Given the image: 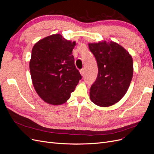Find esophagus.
Returning <instances> with one entry per match:
<instances>
[{
    "mask_svg": "<svg viewBox=\"0 0 154 154\" xmlns=\"http://www.w3.org/2000/svg\"><path fill=\"white\" fill-rule=\"evenodd\" d=\"M80 74H82V76H83V74H84V73H85V70H84V69H82L80 71Z\"/></svg>",
    "mask_w": 154,
    "mask_h": 154,
    "instance_id": "obj_1",
    "label": "esophagus"
}]
</instances>
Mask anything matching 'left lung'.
Segmentation results:
<instances>
[{"mask_svg":"<svg viewBox=\"0 0 154 154\" xmlns=\"http://www.w3.org/2000/svg\"><path fill=\"white\" fill-rule=\"evenodd\" d=\"M88 48L98 67L96 80L91 87V100L100 106L112 105L125 96L132 81V56L114 42L88 44Z\"/></svg>","mask_w":154,"mask_h":154,"instance_id":"8db88e82","label":"left lung"}]
</instances>
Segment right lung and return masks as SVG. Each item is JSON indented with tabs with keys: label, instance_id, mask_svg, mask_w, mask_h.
Returning <instances> with one entry per match:
<instances>
[{
	"label": "right lung",
	"instance_id": "add662e5",
	"mask_svg": "<svg viewBox=\"0 0 154 154\" xmlns=\"http://www.w3.org/2000/svg\"><path fill=\"white\" fill-rule=\"evenodd\" d=\"M75 45V42L55 34L39 40L32 48L29 62L32 82L46 103H66L82 79L72 55Z\"/></svg>",
	"mask_w": 154,
	"mask_h": 154
}]
</instances>
